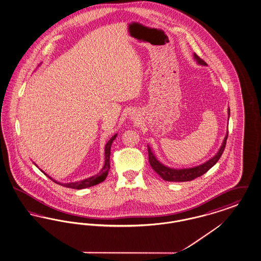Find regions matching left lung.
<instances>
[{
	"label": "left lung",
	"instance_id": "left-lung-1",
	"mask_svg": "<svg viewBox=\"0 0 261 261\" xmlns=\"http://www.w3.org/2000/svg\"><path fill=\"white\" fill-rule=\"evenodd\" d=\"M194 58L197 60V62L201 65H207L206 62L201 59L196 53H194ZM228 115H230V110L228 109ZM227 137H228V132L226 133V136L223 140L222 146H220L219 152L213 157L212 159H210L206 163L199 165L197 167L189 168V169H172V168L166 167L163 164H161L155 156L153 155V153L151 152V149L147 146V150H148V161L151 168L156 172L157 174L162 177L164 180L168 181H189L192 180L196 177H200L202 175H204L206 172H208L211 168L213 167L218 161L219 158L222 155L224 148L226 146V141H227Z\"/></svg>",
	"mask_w": 261,
	"mask_h": 261
}]
</instances>
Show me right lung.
<instances>
[{
    "label": "right lung",
    "mask_w": 261,
    "mask_h": 261,
    "mask_svg": "<svg viewBox=\"0 0 261 261\" xmlns=\"http://www.w3.org/2000/svg\"><path fill=\"white\" fill-rule=\"evenodd\" d=\"M116 138V135L114 136L105 146V165L104 167L102 168V170L100 171L99 174L95 175L93 177H88L86 179L84 180H80V181H76V182H70V184H62L63 187H66L68 188H73V189H83V188H90V187H93L95 185H98L102 181H104L105 178L108 176V173H109V170L111 168L110 165V155H111V146ZM47 176V175H46ZM48 177V176H47ZM50 179H53L51 177H48ZM54 182L56 184H59L57 182L56 180L53 179ZM61 185V184H59Z\"/></svg>",
    "instance_id": "obj_1"
}]
</instances>
